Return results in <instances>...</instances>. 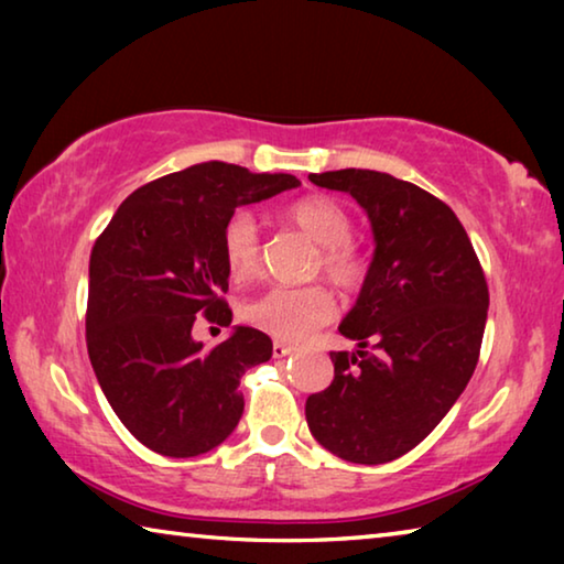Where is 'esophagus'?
Returning <instances> with one entry per match:
<instances>
[{"instance_id":"34e87169","label":"esophagus","mask_w":564,"mask_h":564,"mask_svg":"<svg viewBox=\"0 0 564 564\" xmlns=\"http://www.w3.org/2000/svg\"><path fill=\"white\" fill-rule=\"evenodd\" d=\"M293 350H295V348L289 346V343H281V340L273 343V358H285V356H291Z\"/></svg>"}]
</instances>
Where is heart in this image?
Segmentation results:
<instances>
[{
    "mask_svg": "<svg viewBox=\"0 0 564 564\" xmlns=\"http://www.w3.org/2000/svg\"><path fill=\"white\" fill-rule=\"evenodd\" d=\"M285 218L316 241L321 253V269L326 279L340 291H356L366 279V261L352 248L350 216L346 208L328 196H303L285 208ZM221 251L228 273L234 279H248L261 269V238L256 218L248 212H236L228 218L221 234ZM336 313L333 295L321 285L305 289H269L248 299L241 316L263 333L281 340H303L313 330L328 323Z\"/></svg>",
    "mask_w": 564,
    "mask_h": 564,
    "instance_id": "heart-1",
    "label": "heart"
}]
</instances>
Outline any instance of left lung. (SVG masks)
Here are the masks:
<instances>
[{
    "label": "left lung",
    "instance_id": "8db88e82",
    "mask_svg": "<svg viewBox=\"0 0 564 564\" xmlns=\"http://www.w3.org/2000/svg\"><path fill=\"white\" fill-rule=\"evenodd\" d=\"M368 214L373 259L330 352L333 383L305 400L316 441L348 463L380 465L425 441L473 378L488 283L451 206L383 171L308 174Z\"/></svg>",
    "mask_w": 564,
    "mask_h": 564
}]
</instances>
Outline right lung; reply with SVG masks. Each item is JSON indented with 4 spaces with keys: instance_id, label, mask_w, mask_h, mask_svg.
<instances>
[{
    "instance_id": "add662e5",
    "label": "right lung",
    "mask_w": 564,
    "mask_h": 564,
    "mask_svg": "<svg viewBox=\"0 0 564 564\" xmlns=\"http://www.w3.org/2000/svg\"><path fill=\"white\" fill-rule=\"evenodd\" d=\"M301 186L291 174H251L204 161L141 186L97 238L89 261L87 348L94 373L127 431L149 451H214L243 415L238 390L265 362V333L234 326L216 348L194 340L196 313L231 326L221 234L238 206Z\"/></svg>"
}]
</instances>
